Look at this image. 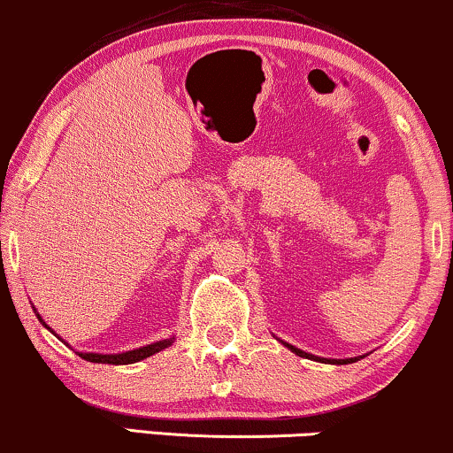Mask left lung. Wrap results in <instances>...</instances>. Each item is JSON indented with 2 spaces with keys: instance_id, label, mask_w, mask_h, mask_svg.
Masks as SVG:
<instances>
[{
  "instance_id": "1",
  "label": "left lung",
  "mask_w": 453,
  "mask_h": 453,
  "mask_svg": "<svg viewBox=\"0 0 453 453\" xmlns=\"http://www.w3.org/2000/svg\"><path fill=\"white\" fill-rule=\"evenodd\" d=\"M287 348H291L293 352L297 354V357H308V358H314V361H323V363H340V365H346V363H354L357 361V358H346V361H325V358H319V357H312V354H308V352H302V350H297L296 346H288V344H285Z\"/></svg>"
}]
</instances>
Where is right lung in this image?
Returning a JSON list of instances; mask_svg holds the SVG:
<instances>
[{
    "instance_id": "add662e5",
    "label": "right lung",
    "mask_w": 453,
    "mask_h": 453,
    "mask_svg": "<svg viewBox=\"0 0 453 453\" xmlns=\"http://www.w3.org/2000/svg\"><path fill=\"white\" fill-rule=\"evenodd\" d=\"M37 319L42 320V316L37 314ZM43 323V320H42ZM46 325V323H43ZM50 329V326H48ZM173 344V337L171 340H162V342H156V344H150V346H143V348H137V350H128V352H122V354H95V352H78L84 361H90V363H107V365H130V363H137V361H143V358L151 357V354L165 350Z\"/></svg>"
}]
</instances>
